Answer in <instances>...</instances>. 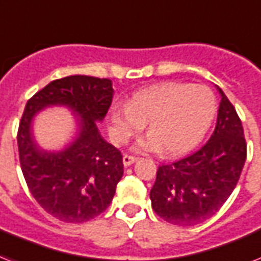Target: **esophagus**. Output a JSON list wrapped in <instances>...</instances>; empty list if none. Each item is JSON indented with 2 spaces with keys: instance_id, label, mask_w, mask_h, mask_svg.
Listing matches in <instances>:
<instances>
[{
  "instance_id": "34e87169",
  "label": "esophagus",
  "mask_w": 261,
  "mask_h": 261,
  "mask_svg": "<svg viewBox=\"0 0 261 261\" xmlns=\"http://www.w3.org/2000/svg\"><path fill=\"white\" fill-rule=\"evenodd\" d=\"M135 160H137V156H135V155L124 154V155H123V165H124V166H130L131 164H134Z\"/></svg>"
}]
</instances>
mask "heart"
I'll return each instance as SVG.
<instances>
[{
  "label": "heart",
  "mask_w": 261,
  "mask_h": 261,
  "mask_svg": "<svg viewBox=\"0 0 261 261\" xmlns=\"http://www.w3.org/2000/svg\"><path fill=\"white\" fill-rule=\"evenodd\" d=\"M216 112V97L207 87L185 83H162L142 90L127 105L111 110L114 134L119 142L143 128L151 134L137 145L141 151L177 155L189 151L201 141Z\"/></svg>",
  "instance_id": "b5f03b06"
}]
</instances>
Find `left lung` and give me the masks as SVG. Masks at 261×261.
I'll use <instances>...</instances> for the list:
<instances>
[{
  "mask_svg": "<svg viewBox=\"0 0 261 261\" xmlns=\"http://www.w3.org/2000/svg\"><path fill=\"white\" fill-rule=\"evenodd\" d=\"M221 94L209 141L190 155L161 165L150 192L151 206L165 221L201 224L216 215L236 188L247 158V142L233 105Z\"/></svg>",
  "mask_w": 261,
  "mask_h": 261,
  "instance_id": "8db88e82",
  "label": "left lung"
}]
</instances>
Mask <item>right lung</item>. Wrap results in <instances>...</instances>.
Listing matches in <instances>:
<instances>
[{
	"label": "right lung",
	"mask_w": 261,
	"mask_h": 261,
	"mask_svg": "<svg viewBox=\"0 0 261 261\" xmlns=\"http://www.w3.org/2000/svg\"><path fill=\"white\" fill-rule=\"evenodd\" d=\"M110 79L73 75L50 82L28 100L17 143L21 170L40 206L64 222H86L109 207L123 175V156L106 142L96 120L112 101ZM64 104L81 115V134L61 153L41 152L30 134L31 118L42 107Z\"/></svg>",
	"instance_id": "1"
}]
</instances>
